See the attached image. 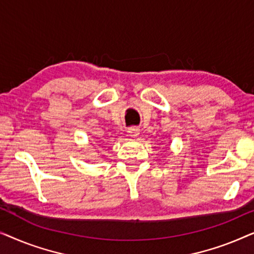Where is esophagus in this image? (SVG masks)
Segmentation results:
<instances>
[{
	"label": "esophagus",
	"instance_id": "1",
	"mask_svg": "<svg viewBox=\"0 0 254 254\" xmlns=\"http://www.w3.org/2000/svg\"><path fill=\"white\" fill-rule=\"evenodd\" d=\"M127 134H128V136H130V137H137L138 135H140V129H138L137 127H131L127 130Z\"/></svg>",
	"mask_w": 254,
	"mask_h": 254
}]
</instances>
